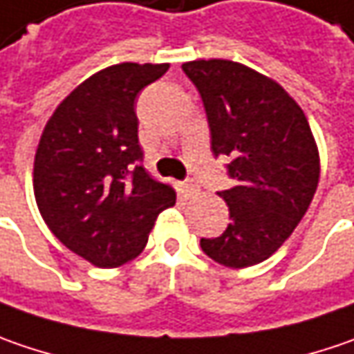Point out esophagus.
<instances>
[{
  "mask_svg": "<svg viewBox=\"0 0 354 354\" xmlns=\"http://www.w3.org/2000/svg\"><path fill=\"white\" fill-rule=\"evenodd\" d=\"M184 192L188 198H196L200 194V186L194 180H188V182H184Z\"/></svg>",
  "mask_w": 354,
  "mask_h": 354,
  "instance_id": "1",
  "label": "esophagus"
}]
</instances>
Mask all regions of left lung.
<instances>
[{"mask_svg":"<svg viewBox=\"0 0 354 354\" xmlns=\"http://www.w3.org/2000/svg\"><path fill=\"white\" fill-rule=\"evenodd\" d=\"M182 69L204 100L212 150L232 158L236 180L218 194L230 207L227 230L200 245L220 266L252 268L283 245L315 196V136L303 109L268 75L227 59L188 61Z\"/></svg>","mask_w":354,"mask_h":354,"instance_id":"left-lung-1","label":"left lung"}]
</instances>
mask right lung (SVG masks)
I'll list each match as a JSON object with an SVG mask.
<instances>
[{
    "instance_id": "1",
    "label": "right lung",
    "mask_w": 354,
    "mask_h": 354,
    "mask_svg": "<svg viewBox=\"0 0 354 354\" xmlns=\"http://www.w3.org/2000/svg\"><path fill=\"white\" fill-rule=\"evenodd\" d=\"M168 63H118L75 86L49 116L33 160V192L47 227L97 268L142 254L162 209L176 194L148 176L134 99Z\"/></svg>"
}]
</instances>
